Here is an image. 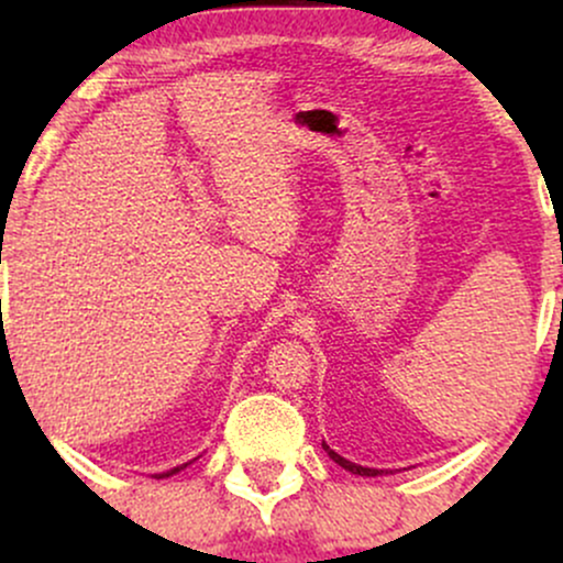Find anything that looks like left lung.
<instances>
[{
  "label": "left lung",
  "instance_id": "1",
  "mask_svg": "<svg viewBox=\"0 0 563 563\" xmlns=\"http://www.w3.org/2000/svg\"><path fill=\"white\" fill-rule=\"evenodd\" d=\"M322 450L328 452V457H331L333 463H339L341 468H346V471H352V474H357V476H384V468H367V466H360V463H352V461H346V457H341L339 452L335 450H331L328 448L325 442H322Z\"/></svg>",
  "mask_w": 563,
  "mask_h": 563
}]
</instances>
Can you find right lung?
Instances as JSON below:
<instances>
[{"instance_id": "add662e5", "label": "right lung", "mask_w": 563, "mask_h": 563, "mask_svg": "<svg viewBox=\"0 0 563 563\" xmlns=\"http://www.w3.org/2000/svg\"><path fill=\"white\" fill-rule=\"evenodd\" d=\"M185 466H187V463H183V466H174V468L164 471V474H156V476H158V479H164V476H174V474H177V471H183Z\"/></svg>"}]
</instances>
